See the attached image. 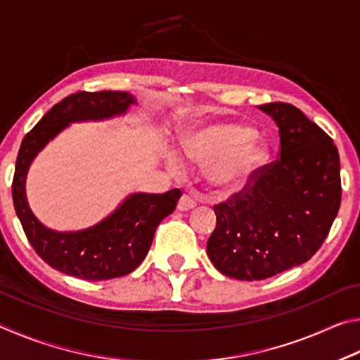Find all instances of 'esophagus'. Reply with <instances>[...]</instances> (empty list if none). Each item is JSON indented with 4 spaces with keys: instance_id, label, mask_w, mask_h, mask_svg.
Masks as SVG:
<instances>
[{
    "instance_id": "obj_1",
    "label": "esophagus",
    "mask_w": 360,
    "mask_h": 360,
    "mask_svg": "<svg viewBox=\"0 0 360 360\" xmlns=\"http://www.w3.org/2000/svg\"><path fill=\"white\" fill-rule=\"evenodd\" d=\"M195 206H197V202H195V198L192 197V195H188V193L182 195L181 200L178 202V210L179 211H188V210L195 208Z\"/></svg>"
}]
</instances>
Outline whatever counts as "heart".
<instances>
[{
    "label": "heart",
    "instance_id": "heart-1",
    "mask_svg": "<svg viewBox=\"0 0 360 360\" xmlns=\"http://www.w3.org/2000/svg\"><path fill=\"white\" fill-rule=\"evenodd\" d=\"M182 152L195 163H211L210 181L219 188H238L265 160L266 150L251 127L238 122H216L182 139ZM173 169H181L178 157H169Z\"/></svg>",
    "mask_w": 360,
    "mask_h": 360
}]
</instances>
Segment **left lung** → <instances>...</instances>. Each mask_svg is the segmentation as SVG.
Instances as JSON below:
<instances>
[{
  "label": "left lung",
  "instance_id": "8db88e82",
  "mask_svg": "<svg viewBox=\"0 0 360 360\" xmlns=\"http://www.w3.org/2000/svg\"><path fill=\"white\" fill-rule=\"evenodd\" d=\"M259 109L279 127V157L254 169L246 186L214 205L208 257L222 275L259 281L313 257L341 203L333 139L289 103Z\"/></svg>",
  "mask_w": 360,
  "mask_h": 360
}]
</instances>
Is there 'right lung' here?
<instances>
[{"mask_svg": "<svg viewBox=\"0 0 360 360\" xmlns=\"http://www.w3.org/2000/svg\"><path fill=\"white\" fill-rule=\"evenodd\" d=\"M135 98L125 92H76L57 103L20 144L12 179V200L36 254L65 275L105 281L131 273L144 260L163 219L174 211L182 192L133 193L105 221L87 230L60 233L46 229L30 210L25 178L34 155L71 122L101 120L124 114Z\"/></svg>", "mask_w": 360, "mask_h": 360, "instance_id": "1", "label": "right lung"}]
</instances>
